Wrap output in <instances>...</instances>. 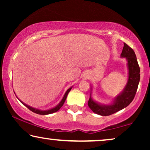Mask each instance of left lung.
Instances as JSON below:
<instances>
[{
    "label": "left lung",
    "mask_w": 150,
    "mask_h": 150,
    "mask_svg": "<svg viewBox=\"0 0 150 150\" xmlns=\"http://www.w3.org/2000/svg\"><path fill=\"white\" fill-rule=\"evenodd\" d=\"M122 57L128 61V81L124 91L118 96L110 105H100L94 102L90 96L88 106L95 113L102 116H108L126 108L134 99L140 81V67L138 64L134 51L126 43H124Z\"/></svg>",
    "instance_id": "1"
}]
</instances>
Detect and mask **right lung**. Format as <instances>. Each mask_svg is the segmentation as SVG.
I'll return each mask as SVG.
<instances>
[{"label":"right lung","mask_w":150,"mask_h":150,"mask_svg":"<svg viewBox=\"0 0 150 150\" xmlns=\"http://www.w3.org/2000/svg\"><path fill=\"white\" fill-rule=\"evenodd\" d=\"M71 89V87H70V88H69V89H67V91L66 92H65V95H64V96H63L62 100H61L60 103H59V104H58V105H57V106H56V107H54V108H51V109H49V110H39V109H36V108H33V107H31V106H29L28 105H27V104H25L24 103V102H22V101H20H20L23 104L24 106H26V107H27V108H28V109L31 110L32 112H35V113L39 114V115H48V114H51V113H53V112H57V110H59L60 109V108H61V106H62L63 105V104H64L65 100H66V98H67V94H68V93H69V91H70Z\"/></svg>","instance_id":"1"}]
</instances>
